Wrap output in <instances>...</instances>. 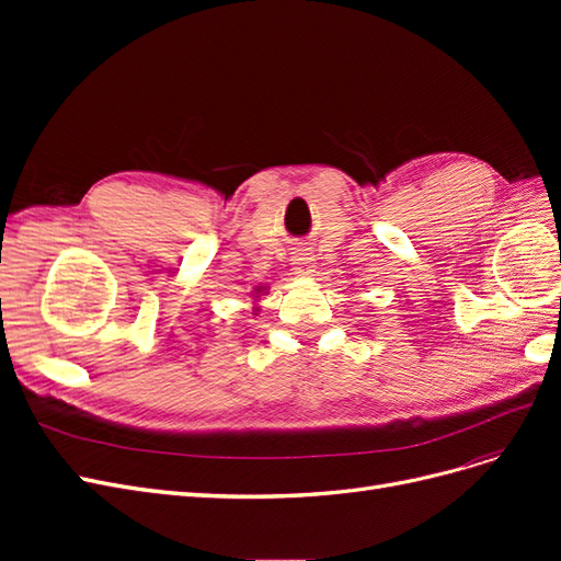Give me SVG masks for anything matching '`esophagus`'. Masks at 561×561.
Instances as JSON below:
<instances>
[{"instance_id": "obj_1", "label": "esophagus", "mask_w": 561, "mask_h": 561, "mask_svg": "<svg viewBox=\"0 0 561 561\" xmlns=\"http://www.w3.org/2000/svg\"><path fill=\"white\" fill-rule=\"evenodd\" d=\"M293 264H295V271L301 276H307L313 271V254L307 250V248H297L293 252Z\"/></svg>"}]
</instances>
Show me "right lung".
<instances>
[{
	"label": "right lung",
	"mask_w": 561,
	"mask_h": 561,
	"mask_svg": "<svg viewBox=\"0 0 561 561\" xmlns=\"http://www.w3.org/2000/svg\"><path fill=\"white\" fill-rule=\"evenodd\" d=\"M262 290H266V287H262V285H260V287H254V295H260Z\"/></svg>",
	"instance_id": "1"
}]
</instances>
